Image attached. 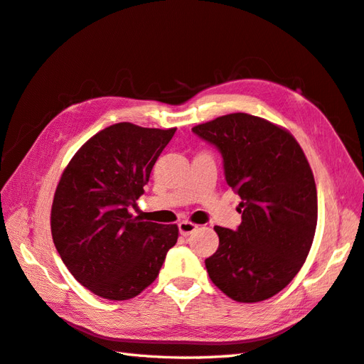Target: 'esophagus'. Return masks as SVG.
I'll use <instances>...</instances> for the list:
<instances>
[{
    "label": "esophagus",
    "instance_id": "obj_1",
    "mask_svg": "<svg viewBox=\"0 0 364 364\" xmlns=\"http://www.w3.org/2000/svg\"><path fill=\"white\" fill-rule=\"evenodd\" d=\"M196 229H198V226L190 223V221H181V223H179V234L183 235V237H187L191 232H195Z\"/></svg>",
    "mask_w": 364,
    "mask_h": 364
}]
</instances>
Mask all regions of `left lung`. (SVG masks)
Listing matches in <instances>:
<instances>
[{
	"mask_svg": "<svg viewBox=\"0 0 364 364\" xmlns=\"http://www.w3.org/2000/svg\"><path fill=\"white\" fill-rule=\"evenodd\" d=\"M217 147L225 179L240 196V226H215L218 250L205 259L212 283L235 301L267 300L305 264L317 225L313 171L291 133L247 113L193 127Z\"/></svg>",
	"mask_w": 364,
	"mask_h": 364,
	"instance_id": "obj_1",
	"label": "left lung"
}]
</instances>
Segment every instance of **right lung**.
Instances as JSON below:
<instances>
[{
  "instance_id": "add662e5",
  "label": "right lung",
  "mask_w": 364,
  "mask_h": 364,
  "mask_svg": "<svg viewBox=\"0 0 364 364\" xmlns=\"http://www.w3.org/2000/svg\"><path fill=\"white\" fill-rule=\"evenodd\" d=\"M176 129L119 122L94 135L63 173L51 205L55 247L80 284L107 300H129L157 278L176 225L133 217L130 209Z\"/></svg>"
}]
</instances>
